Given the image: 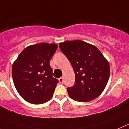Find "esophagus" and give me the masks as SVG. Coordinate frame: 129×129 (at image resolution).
<instances>
[{
    "mask_svg": "<svg viewBox=\"0 0 129 129\" xmlns=\"http://www.w3.org/2000/svg\"><path fill=\"white\" fill-rule=\"evenodd\" d=\"M58 80H59V82H60L61 83H63V82H64V80H63V77L60 78H59Z\"/></svg>",
    "mask_w": 129,
    "mask_h": 129,
    "instance_id": "1",
    "label": "esophagus"
}]
</instances>
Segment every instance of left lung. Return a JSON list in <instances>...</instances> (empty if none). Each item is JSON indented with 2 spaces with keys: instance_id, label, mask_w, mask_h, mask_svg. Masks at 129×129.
Returning a JSON list of instances; mask_svg holds the SVG:
<instances>
[{
  "instance_id": "obj_1",
  "label": "left lung",
  "mask_w": 129,
  "mask_h": 129,
  "mask_svg": "<svg viewBox=\"0 0 129 129\" xmlns=\"http://www.w3.org/2000/svg\"><path fill=\"white\" fill-rule=\"evenodd\" d=\"M59 47L70 61L75 74V85L67 89L70 98L87 102L99 96L110 75L109 63L99 49L80 40L65 41L60 43Z\"/></svg>"
}]
</instances>
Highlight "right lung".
<instances>
[{
  "instance_id": "right-lung-1",
  "label": "right lung",
  "mask_w": 129,
  "mask_h": 129,
  "mask_svg": "<svg viewBox=\"0 0 129 129\" xmlns=\"http://www.w3.org/2000/svg\"><path fill=\"white\" fill-rule=\"evenodd\" d=\"M57 48L56 44L31 45L25 47L14 62V85L26 102L42 104L52 98L58 80L53 77L49 62Z\"/></svg>"
}]
</instances>
